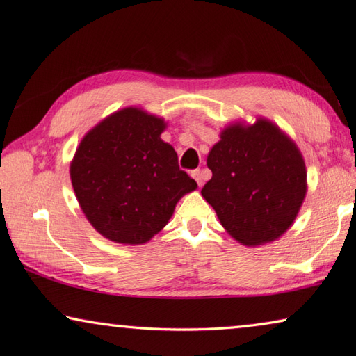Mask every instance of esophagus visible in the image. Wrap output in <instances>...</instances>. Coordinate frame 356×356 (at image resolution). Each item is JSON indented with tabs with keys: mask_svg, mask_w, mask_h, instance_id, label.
<instances>
[{
	"mask_svg": "<svg viewBox=\"0 0 356 356\" xmlns=\"http://www.w3.org/2000/svg\"><path fill=\"white\" fill-rule=\"evenodd\" d=\"M191 176L195 179V182L199 184V186L203 184V179H205V177H203V171H200V170H194L191 172Z\"/></svg>",
	"mask_w": 356,
	"mask_h": 356,
	"instance_id": "1",
	"label": "esophagus"
}]
</instances>
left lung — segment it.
Here are the masks:
<instances>
[{
	"label": "left lung",
	"mask_w": 356,
	"mask_h": 356,
	"mask_svg": "<svg viewBox=\"0 0 356 356\" xmlns=\"http://www.w3.org/2000/svg\"><path fill=\"white\" fill-rule=\"evenodd\" d=\"M207 163L213 177L202 195L240 243H268L291 228L306 195V166L277 125L266 119L229 125Z\"/></svg>",
	"instance_id": "left-lung-1"
}]
</instances>
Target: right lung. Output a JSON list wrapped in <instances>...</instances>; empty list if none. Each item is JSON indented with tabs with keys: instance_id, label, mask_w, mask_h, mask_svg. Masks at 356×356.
I'll use <instances>...</instances> for the list:
<instances>
[{
	"instance_id": "1",
	"label": "right lung",
	"mask_w": 356,
	"mask_h": 356,
	"mask_svg": "<svg viewBox=\"0 0 356 356\" xmlns=\"http://www.w3.org/2000/svg\"><path fill=\"white\" fill-rule=\"evenodd\" d=\"M165 122L140 108L104 119L81 140L70 165L76 199L105 238L142 245L171 218L182 195L197 188L161 139Z\"/></svg>"
}]
</instances>
